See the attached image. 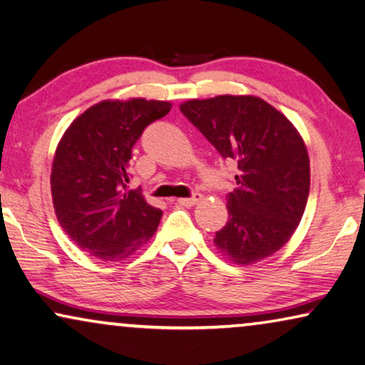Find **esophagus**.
I'll use <instances>...</instances> for the list:
<instances>
[{"label":"esophagus","mask_w":365,"mask_h":365,"mask_svg":"<svg viewBox=\"0 0 365 365\" xmlns=\"http://www.w3.org/2000/svg\"><path fill=\"white\" fill-rule=\"evenodd\" d=\"M200 200H202V195L193 193L190 198H178L177 202L180 203V205H183V207H193V205H197Z\"/></svg>","instance_id":"1"}]
</instances>
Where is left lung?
I'll list each match as a JSON object with an SVG mask.
<instances>
[{
    "mask_svg": "<svg viewBox=\"0 0 365 365\" xmlns=\"http://www.w3.org/2000/svg\"><path fill=\"white\" fill-rule=\"evenodd\" d=\"M182 114L238 168L227 195L228 222L215 245L236 264L283 248L299 225L309 195V157L286 117L255 96L192 99Z\"/></svg>",
    "mask_w": 365,
    "mask_h": 365,
    "instance_id": "8db88e82",
    "label": "left lung"
}]
</instances>
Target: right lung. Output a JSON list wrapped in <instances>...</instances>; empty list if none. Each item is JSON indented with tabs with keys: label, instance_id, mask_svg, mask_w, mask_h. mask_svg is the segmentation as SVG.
Instances as JSON below:
<instances>
[{
	"label": "right lung",
	"instance_id": "obj_1",
	"mask_svg": "<svg viewBox=\"0 0 365 365\" xmlns=\"http://www.w3.org/2000/svg\"><path fill=\"white\" fill-rule=\"evenodd\" d=\"M170 102L102 101L81 114L61 138L51 168L58 222L91 256L120 261L145 245L162 210L140 188L129 190L132 148L147 125L162 119Z\"/></svg>",
	"mask_w": 365,
	"mask_h": 365
}]
</instances>
